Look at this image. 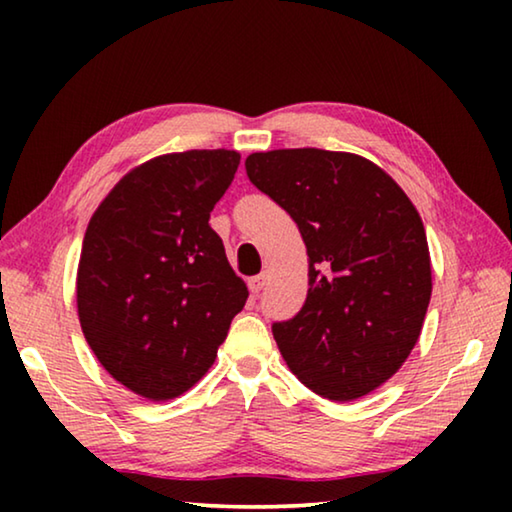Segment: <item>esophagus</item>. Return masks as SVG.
<instances>
[{"label":"esophagus","instance_id":"obj_1","mask_svg":"<svg viewBox=\"0 0 512 512\" xmlns=\"http://www.w3.org/2000/svg\"><path fill=\"white\" fill-rule=\"evenodd\" d=\"M264 284H266V275H255L248 280V289L253 296H259V291L264 289Z\"/></svg>","mask_w":512,"mask_h":512}]
</instances>
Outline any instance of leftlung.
Instances as JSON below:
<instances>
[{"label":"left lung","mask_w":512,"mask_h":512,"mask_svg":"<svg viewBox=\"0 0 512 512\" xmlns=\"http://www.w3.org/2000/svg\"><path fill=\"white\" fill-rule=\"evenodd\" d=\"M246 173L291 214L307 246L305 305L273 325L282 359L316 395L359 400L391 379L420 339L431 298L420 214L357 153H250Z\"/></svg>","instance_id":"8db88e82"}]
</instances>
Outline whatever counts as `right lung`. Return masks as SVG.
I'll return each instance as SVG.
<instances>
[{
  "mask_svg": "<svg viewBox=\"0 0 512 512\" xmlns=\"http://www.w3.org/2000/svg\"><path fill=\"white\" fill-rule=\"evenodd\" d=\"M241 155L164 153L126 173L92 214L76 271L85 341L112 379L151 402L205 377L248 289L210 212Z\"/></svg>",
  "mask_w": 512,
  "mask_h": 512,
  "instance_id": "obj_1",
  "label": "right lung"
}]
</instances>
